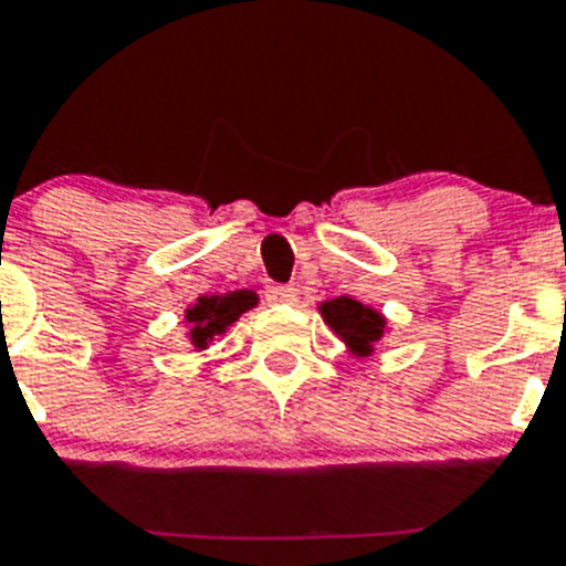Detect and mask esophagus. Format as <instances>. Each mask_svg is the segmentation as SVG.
Segmentation results:
<instances>
[{
  "label": "esophagus",
  "mask_w": 566,
  "mask_h": 566,
  "mask_svg": "<svg viewBox=\"0 0 566 566\" xmlns=\"http://www.w3.org/2000/svg\"><path fill=\"white\" fill-rule=\"evenodd\" d=\"M265 298L268 304H290L295 301V287L293 284H268Z\"/></svg>",
  "instance_id": "obj_1"
}]
</instances>
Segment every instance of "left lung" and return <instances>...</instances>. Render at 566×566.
I'll return each mask as SVG.
<instances>
[{"label":"left lung","instance_id":"1","mask_svg":"<svg viewBox=\"0 0 566 566\" xmlns=\"http://www.w3.org/2000/svg\"><path fill=\"white\" fill-rule=\"evenodd\" d=\"M321 312L328 326L337 332V337H343L354 348L356 356H367L373 350L370 345L381 339L384 317L376 310H370V306H361L359 301L348 298V295L326 301Z\"/></svg>","mask_w":566,"mask_h":566}]
</instances>
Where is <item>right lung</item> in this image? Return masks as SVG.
I'll return each instance as SVG.
<instances>
[{
	"instance_id": "obj_1",
	"label": "right lung",
	"mask_w": 566,
	"mask_h": 566,
	"mask_svg": "<svg viewBox=\"0 0 566 566\" xmlns=\"http://www.w3.org/2000/svg\"><path fill=\"white\" fill-rule=\"evenodd\" d=\"M256 304V295L249 290H234L223 295H201L188 310L190 339L196 348H205L216 334H223L229 323L238 321L245 310Z\"/></svg>"
}]
</instances>
